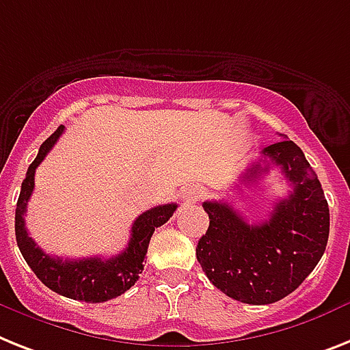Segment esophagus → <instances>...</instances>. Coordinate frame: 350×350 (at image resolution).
<instances>
[{"label":"esophagus","mask_w":350,"mask_h":350,"mask_svg":"<svg viewBox=\"0 0 350 350\" xmlns=\"http://www.w3.org/2000/svg\"><path fill=\"white\" fill-rule=\"evenodd\" d=\"M204 196V189H200V187L196 186H191V187H186L184 191H182L180 195V200L184 202V204H195V202H198Z\"/></svg>","instance_id":"esophagus-1"}]
</instances>
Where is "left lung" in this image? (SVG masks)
<instances>
[{"label":"left lung","mask_w":350,"mask_h":350,"mask_svg":"<svg viewBox=\"0 0 350 350\" xmlns=\"http://www.w3.org/2000/svg\"><path fill=\"white\" fill-rule=\"evenodd\" d=\"M261 155L241 182L252 186L277 166L293 191L256 225L227 202H204L209 229L196 245V259L209 281L230 299L254 306L295 291L319 265L329 238L327 200L304 152L284 139L262 148Z\"/></svg>","instance_id":"left-lung-1"}]
</instances>
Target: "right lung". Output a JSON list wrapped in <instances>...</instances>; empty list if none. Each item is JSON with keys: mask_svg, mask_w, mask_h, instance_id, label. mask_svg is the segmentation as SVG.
<instances>
[{"mask_svg": "<svg viewBox=\"0 0 350 350\" xmlns=\"http://www.w3.org/2000/svg\"><path fill=\"white\" fill-rule=\"evenodd\" d=\"M64 132L60 125L53 134L40 144L36 161L30 164L26 177L21 184V193L16 207V239L23 258L28 267L33 270L40 282L48 286L59 295L68 299L82 300V302H107L125 293L139 279L144 268V256L148 250L152 234L157 227L170 220L177 209V204H164L154 209H148L135 218L132 224V232L126 248L114 258H83V259H62L48 256L40 250L37 243L28 236L25 227V213L30 200L33 186H36V170L48 155L53 144Z\"/></svg>", "mask_w": 350, "mask_h": 350, "instance_id": "add662e5", "label": "right lung"}]
</instances>
